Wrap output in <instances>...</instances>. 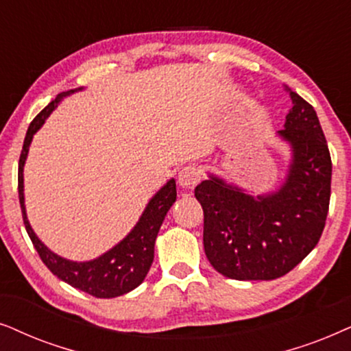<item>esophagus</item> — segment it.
Returning a JSON list of instances; mask_svg holds the SVG:
<instances>
[{
  "label": "esophagus",
  "mask_w": 351,
  "mask_h": 351,
  "mask_svg": "<svg viewBox=\"0 0 351 351\" xmlns=\"http://www.w3.org/2000/svg\"><path fill=\"white\" fill-rule=\"evenodd\" d=\"M202 175H204L202 168L197 165H188L180 171L178 183L183 186L184 189H194L195 186L199 184V181L202 180Z\"/></svg>",
  "instance_id": "1"
}]
</instances>
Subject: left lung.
<instances>
[{"mask_svg":"<svg viewBox=\"0 0 351 351\" xmlns=\"http://www.w3.org/2000/svg\"><path fill=\"white\" fill-rule=\"evenodd\" d=\"M292 109L279 136L292 147L284 184L266 195L210 175L194 194L204 208V249L215 269L237 281H271L315 249L330 200L332 162L311 104L289 90Z\"/></svg>","mask_w":351,"mask_h":351,"instance_id":"left-lung-1","label":"left lung"}]
</instances>
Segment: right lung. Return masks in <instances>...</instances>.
<instances>
[{
  "instance_id": "obj_1",
  "label": "right lung",
  "mask_w": 351,
  "mask_h": 351,
  "mask_svg": "<svg viewBox=\"0 0 351 351\" xmlns=\"http://www.w3.org/2000/svg\"><path fill=\"white\" fill-rule=\"evenodd\" d=\"M78 90H82V88H78ZM75 91L77 90L64 91L56 96V99L51 101L35 117L29 130H27L21 158H19V202H21L23 224H25V230L29 232L32 244H34L41 261L48 266L51 273L62 279L64 282L70 284L72 287L80 289V291L90 293L93 297L112 298L133 291L146 278L154 260V245H156L158 230H160L163 219H165L167 212L176 200V183L175 180L168 181L149 200L146 210L143 212L141 218H139L132 232L115 247H112L109 252H106L104 255L97 256L96 260L80 261L78 263V261L65 260L62 256L56 255L54 252H51L36 237L29 219H27L25 204H23V165H25V158L27 154H29L34 134L41 128V125L54 110L58 102Z\"/></svg>"
}]
</instances>
